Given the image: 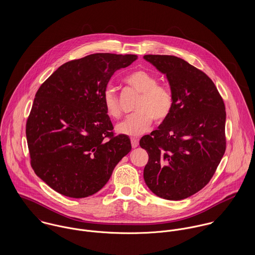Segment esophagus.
<instances>
[{
  "label": "esophagus",
  "mask_w": 255,
  "mask_h": 255,
  "mask_svg": "<svg viewBox=\"0 0 255 255\" xmlns=\"http://www.w3.org/2000/svg\"><path fill=\"white\" fill-rule=\"evenodd\" d=\"M130 141H131V146H132V148H136L138 144H139V142H138V139L137 138H135V137H131L130 138Z\"/></svg>",
  "instance_id": "34e87169"
}]
</instances>
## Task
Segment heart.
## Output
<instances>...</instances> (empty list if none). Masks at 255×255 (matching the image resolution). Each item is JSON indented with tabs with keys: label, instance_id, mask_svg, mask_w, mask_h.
<instances>
[{
	"label": "heart",
	"instance_id": "obj_1",
	"mask_svg": "<svg viewBox=\"0 0 255 255\" xmlns=\"http://www.w3.org/2000/svg\"><path fill=\"white\" fill-rule=\"evenodd\" d=\"M125 81L140 93V97L135 105L136 113L117 126L118 132L130 136L140 135L150 128L153 120L162 123L171 115L174 107L173 94L167 86L158 84L155 75L144 70H135L125 77ZM103 103L110 118L121 117L122 110L114 90H105Z\"/></svg>",
	"mask_w": 255,
	"mask_h": 255
}]
</instances>
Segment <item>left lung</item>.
Instances as JSON below:
<instances>
[{
  "label": "left lung",
  "mask_w": 255,
  "mask_h": 255,
  "mask_svg": "<svg viewBox=\"0 0 255 255\" xmlns=\"http://www.w3.org/2000/svg\"><path fill=\"white\" fill-rule=\"evenodd\" d=\"M143 58L166 75L174 97L171 115L139 141L149 156L143 178L157 196L182 200L209 182L223 158L225 104L214 82L181 58Z\"/></svg>",
  "instance_id": "8db88e82"
}]
</instances>
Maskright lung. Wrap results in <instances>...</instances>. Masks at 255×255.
Returning <instances> with one entry per match:
<instances>
[{"label": "right lung", "mask_w": 255, "mask_h": 255, "mask_svg": "<svg viewBox=\"0 0 255 255\" xmlns=\"http://www.w3.org/2000/svg\"><path fill=\"white\" fill-rule=\"evenodd\" d=\"M137 56L98 53L62 65L39 87L26 122L31 167L57 192L83 198L99 191L130 150L114 135L103 94L116 71Z\"/></svg>", "instance_id": "right-lung-1"}]
</instances>
